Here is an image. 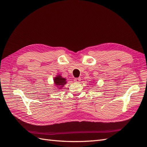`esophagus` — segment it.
<instances>
[{
    "label": "esophagus",
    "mask_w": 147,
    "mask_h": 147,
    "mask_svg": "<svg viewBox=\"0 0 147 147\" xmlns=\"http://www.w3.org/2000/svg\"><path fill=\"white\" fill-rule=\"evenodd\" d=\"M80 78H74V82H79L80 81Z\"/></svg>",
    "instance_id": "34e87169"
}]
</instances>
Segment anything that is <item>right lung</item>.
<instances>
[{"instance_id":"add662e5","label":"right lung","mask_w":147,"mask_h":147,"mask_svg":"<svg viewBox=\"0 0 147 147\" xmlns=\"http://www.w3.org/2000/svg\"><path fill=\"white\" fill-rule=\"evenodd\" d=\"M54 82L56 86H61V87H63L64 86V84L66 83L65 79L64 78L61 77V76H60V75H57V77H56L54 78Z\"/></svg>"}]
</instances>
